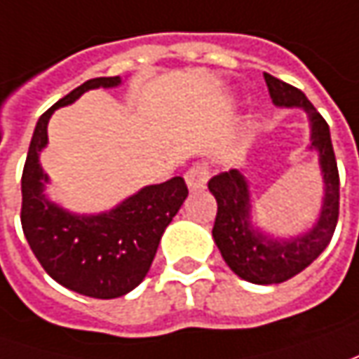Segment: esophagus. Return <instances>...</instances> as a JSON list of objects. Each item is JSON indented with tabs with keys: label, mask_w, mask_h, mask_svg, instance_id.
<instances>
[{
	"label": "esophagus",
	"mask_w": 359,
	"mask_h": 359,
	"mask_svg": "<svg viewBox=\"0 0 359 359\" xmlns=\"http://www.w3.org/2000/svg\"><path fill=\"white\" fill-rule=\"evenodd\" d=\"M208 175H210L208 167H206L204 163H198V165H192V167L187 170L184 179H187V184H189L191 191H201V189L206 187Z\"/></svg>",
	"instance_id": "obj_1"
}]
</instances>
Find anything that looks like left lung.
<instances>
[{"label": "left lung", "instance_id": "8db88e82", "mask_svg": "<svg viewBox=\"0 0 359 359\" xmlns=\"http://www.w3.org/2000/svg\"><path fill=\"white\" fill-rule=\"evenodd\" d=\"M264 81L274 105L298 107L310 118V149L318 151L324 175V203L318 222L310 232L290 241H276L262 234L250 222L248 182L236 168L212 177L208 180V191L215 194L218 204L212 238L230 270L252 284H280L312 264L332 241L340 215V175L330 127L308 97L300 89L268 73H264Z\"/></svg>", "mask_w": 359, "mask_h": 359}]
</instances>
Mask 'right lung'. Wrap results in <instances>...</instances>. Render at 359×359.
<instances>
[{"mask_svg": "<svg viewBox=\"0 0 359 359\" xmlns=\"http://www.w3.org/2000/svg\"><path fill=\"white\" fill-rule=\"evenodd\" d=\"M121 77H97L59 99L39 117L21 177V226L35 258L69 290L111 300L141 284L153 264L163 232L189 196L182 177L144 187L117 208L101 215H73L45 196L49 182L39 165L47 123L59 107L71 105L97 87H117Z\"/></svg>", "mask_w": 359, "mask_h": 359, "instance_id": "1", "label": "right lung"}]
</instances>
